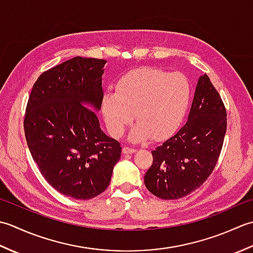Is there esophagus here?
<instances>
[{"label":"esophagus","instance_id":"1","mask_svg":"<svg viewBox=\"0 0 253 253\" xmlns=\"http://www.w3.org/2000/svg\"><path fill=\"white\" fill-rule=\"evenodd\" d=\"M137 151L136 149L133 148H129V147H124L123 148V153L124 154H131V153H135Z\"/></svg>","mask_w":253,"mask_h":253}]
</instances>
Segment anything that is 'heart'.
<instances>
[{"instance_id":"heart-1","label":"heart","mask_w":253,"mask_h":253,"mask_svg":"<svg viewBox=\"0 0 253 253\" xmlns=\"http://www.w3.org/2000/svg\"><path fill=\"white\" fill-rule=\"evenodd\" d=\"M114 89V93H105L101 102L105 125L113 137H121L135 116L138 123L130 139L136 142L150 136L155 140L170 136L189 106L190 84L180 73L137 68L118 79Z\"/></svg>"}]
</instances>
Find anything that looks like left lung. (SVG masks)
<instances>
[{"label":"left lung","instance_id":"8db88e82","mask_svg":"<svg viewBox=\"0 0 253 253\" xmlns=\"http://www.w3.org/2000/svg\"><path fill=\"white\" fill-rule=\"evenodd\" d=\"M226 110L208 75L198 79L187 123L152 151L144 185L164 200L198 189L216 165L226 132Z\"/></svg>","mask_w":253,"mask_h":253}]
</instances>
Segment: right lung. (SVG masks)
Here are the masks:
<instances>
[{
    "instance_id": "obj_1",
    "label": "right lung",
    "mask_w": 253,
    "mask_h": 253,
    "mask_svg": "<svg viewBox=\"0 0 253 253\" xmlns=\"http://www.w3.org/2000/svg\"><path fill=\"white\" fill-rule=\"evenodd\" d=\"M106 61L76 56L37 79L27 104L25 136L49 184L77 200L110 185L122 147L101 129L96 112L103 98Z\"/></svg>"
}]
</instances>
